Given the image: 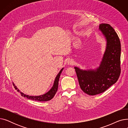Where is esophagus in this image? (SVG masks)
Instances as JSON below:
<instances>
[{"instance_id":"1","label":"esophagus","mask_w":128,"mask_h":128,"mask_svg":"<svg viewBox=\"0 0 128 128\" xmlns=\"http://www.w3.org/2000/svg\"><path fill=\"white\" fill-rule=\"evenodd\" d=\"M74 61L72 60H68V64H70V65H72L73 64H74Z\"/></svg>"}]
</instances>
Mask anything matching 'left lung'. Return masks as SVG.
<instances>
[{"mask_svg":"<svg viewBox=\"0 0 128 128\" xmlns=\"http://www.w3.org/2000/svg\"><path fill=\"white\" fill-rule=\"evenodd\" d=\"M99 28L107 42L100 66L95 70H87L74 68L80 88L90 96L105 92L117 82L121 72V44L117 34L108 24H100Z\"/></svg>","mask_w":128,"mask_h":128,"instance_id":"obj_1","label":"left lung"}]
</instances>
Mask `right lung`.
Here are the masks:
<instances>
[{
    "mask_svg": "<svg viewBox=\"0 0 128 128\" xmlns=\"http://www.w3.org/2000/svg\"><path fill=\"white\" fill-rule=\"evenodd\" d=\"M63 70V68L61 69V70H60L59 73L56 76L54 82V84L53 86L52 87V88L47 93H45L44 94L42 95V96H30L28 95H26L25 94L22 93L21 92H20V93L22 96H24L25 98H28V99L32 100H38V101H40V102H44V101H48V100H51L54 96L56 93L57 92L58 89V80L59 78L60 75V74H61L62 70ZM13 86H14V88L16 89L17 90L18 92H20V90L16 88V86H15V84L13 83Z\"/></svg>",
    "mask_w": 128,
    "mask_h": 128,
    "instance_id": "right-lung-1",
    "label": "right lung"
}]
</instances>
